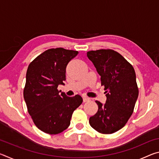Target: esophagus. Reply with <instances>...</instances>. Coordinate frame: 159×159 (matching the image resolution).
Instances as JSON below:
<instances>
[{
	"label": "esophagus",
	"instance_id": "esophagus-1",
	"mask_svg": "<svg viewBox=\"0 0 159 159\" xmlns=\"http://www.w3.org/2000/svg\"><path fill=\"white\" fill-rule=\"evenodd\" d=\"M83 102H86L90 101V99L89 98H88V97H86V96H83Z\"/></svg>",
	"mask_w": 159,
	"mask_h": 159
}]
</instances>
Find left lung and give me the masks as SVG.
Returning <instances> with one entry per match:
<instances>
[{
	"instance_id": "8db88e82",
	"label": "left lung",
	"mask_w": 159,
	"mask_h": 159,
	"mask_svg": "<svg viewBox=\"0 0 159 159\" xmlns=\"http://www.w3.org/2000/svg\"><path fill=\"white\" fill-rule=\"evenodd\" d=\"M87 56L101 76L107 97L104 104L95 101L98 111L90 118V125L100 133H114L124 127L133 112L139 93L135 72L114 50H92Z\"/></svg>"
}]
</instances>
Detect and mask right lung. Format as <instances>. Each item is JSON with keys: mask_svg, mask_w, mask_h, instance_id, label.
I'll use <instances>...</instances> for the list:
<instances>
[{"mask_svg": "<svg viewBox=\"0 0 159 159\" xmlns=\"http://www.w3.org/2000/svg\"><path fill=\"white\" fill-rule=\"evenodd\" d=\"M78 53L52 48L38 56L28 66L24 98L35 125L45 133L56 134L66 130L74 111L83 102L79 95H60L57 90L59 85H64L67 64Z\"/></svg>", "mask_w": 159, "mask_h": 159, "instance_id": "add662e5", "label": "right lung"}]
</instances>
